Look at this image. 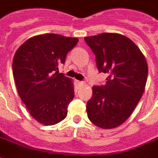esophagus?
<instances>
[{
  "mask_svg": "<svg viewBox=\"0 0 158 158\" xmlns=\"http://www.w3.org/2000/svg\"><path fill=\"white\" fill-rule=\"evenodd\" d=\"M76 83H77V85L79 86V87L85 85V82H83V81H76Z\"/></svg>",
  "mask_w": 158,
  "mask_h": 158,
  "instance_id": "esophagus-1",
  "label": "esophagus"
}]
</instances>
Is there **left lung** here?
Wrapping results in <instances>:
<instances>
[{"instance_id":"obj_1","label":"left lung","mask_w":158,"mask_h":158,"mask_svg":"<svg viewBox=\"0 0 158 158\" xmlns=\"http://www.w3.org/2000/svg\"><path fill=\"white\" fill-rule=\"evenodd\" d=\"M85 40L96 55L98 71L108 74L105 85L92 87L88 118L102 129L116 128L129 118L142 96L147 62L139 47L120 34L102 33Z\"/></svg>"}]
</instances>
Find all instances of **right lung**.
Masks as SVG:
<instances>
[{"instance_id":"right-lung-1","label":"right lung","mask_w":158,"mask_h":158,"mask_svg":"<svg viewBox=\"0 0 158 158\" xmlns=\"http://www.w3.org/2000/svg\"><path fill=\"white\" fill-rule=\"evenodd\" d=\"M78 42V38L44 34L27 40L14 55L18 93L29 114L43 125H54L67 117L74 89L72 79L59 73L58 66Z\"/></svg>"}]
</instances>
